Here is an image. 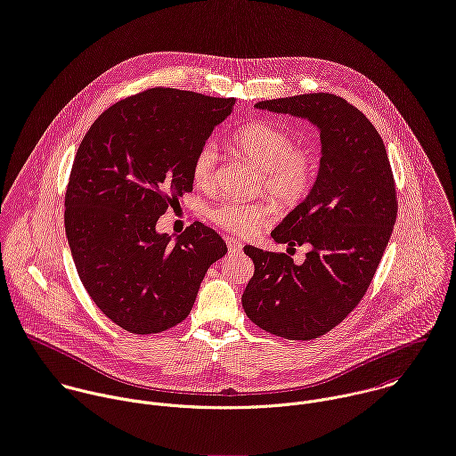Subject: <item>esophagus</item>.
<instances>
[{
  "label": "esophagus",
  "instance_id": "obj_1",
  "mask_svg": "<svg viewBox=\"0 0 456 456\" xmlns=\"http://www.w3.org/2000/svg\"><path fill=\"white\" fill-rule=\"evenodd\" d=\"M225 243H227V248H229V252H232V254H236V252H241V248H243L241 241H240V240H236V238H232V236H227V238H225Z\"/></svg>",
  "mask_w": 456,
  "mask_h": 456
}]
</instances>
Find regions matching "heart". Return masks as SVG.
Instances as JSON below:
<instances>
[{"label": "heart", "instance_id": "heart-1", "mask_svg": "<svg viewBox=\"0 0 456 456\" xmlns=\"http://www.w3.org/2000/svg\"><path fill=\"white\" fill-rule=\"evenodd\" d=\"M227 142L240 156L261 168V188H266L281 204L295 206L305 200L317 179L319 156L310 144H293V135L282 126L256 119L236 128ZM218 150L204 142L191 161L193 183L202 190L216 184ZM279 208L272 199L243 202L227 199L211 209V220L222 229L252 236L275 220Z\"/></svg>", "mask_w": 456, "mask_h": 456}]
</instances>
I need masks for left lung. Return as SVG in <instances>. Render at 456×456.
<instances>
[{
  "instance_id": "obj_1",
  "label": "left lung",
  "mask_w": 456,
  "mask_h": 456,
  "mask_svg": "<svg viewBox=\"0 0 456 456\" xmlns=\"http://www.w3.org/2000/svg\"><path fill=\"white\" fill-rule=\"evenodd\" d=\"M256 107L315 123L322 159L308 199L272 231L288 250L305 243L312 250L295 265L288 254L245 247L256 270L241 305L275 337L314 340L337 328L372 282L397 216L394 174L376 126L337 94L310 93Z\"/></svg>"
}]
</instances>
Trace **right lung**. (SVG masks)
<instances>
[{"label":"right lung","instance_id":"obj_1","mask_svg":"<svg viewBox=\"0 0 456 456\" xmlns=\"http://www.w3.org/2000/svg\"><path fill=\"white\" fill-rule=\"evenodd\" d=\"M234 98L151 87L103 110L71 167L64 225L78 277L121 330L151 335L191 312L208 268L227 252L195 222L175 243L156 224L193 190L191 161Z\"/></svg>","mask_w":456,"mask_h":456}]
</instances>
